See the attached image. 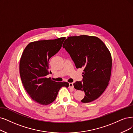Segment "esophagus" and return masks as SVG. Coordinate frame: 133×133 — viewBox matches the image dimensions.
<instances>
[{"instance_id":"1","label":"esophagus","mask_w":133,"mask_h":133,"mask_svg":"<svg viewBox=\"0 0 133 133\" xmlns=\"http://www.w3.org/2000/svg\"><path fill=\"white\" fill-rule=\"evenodd\" d=\"M69 88H71V89H73V84L72 83H69Z\"/></svg>"}]
</instances>
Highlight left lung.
<instances>
[{"label":"left lung","instance_id":"left-lung-1","mask_svg":"<svg viewBox=\"0 0 133 133\" xmlns=\"http://www.w3.org/2000/svg\"><path fill=\"white\" fill-rule=\"evenodd\" d=\"M63 48L70 54L77 68H83V80L76 82V89L85 92L83 103L94 101L106 89L110 79L112 57L109 49L99 38L82 35L69 37Z\"/></svg>","mask_w":133,"mask_h":133}]
</instances>
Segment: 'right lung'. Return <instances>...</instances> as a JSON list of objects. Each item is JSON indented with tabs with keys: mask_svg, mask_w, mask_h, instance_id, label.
<instances>
[{
	"mask_svg": "<svg viewBox=\"0 0 133 133\" xmlns=\"http://www.w3.org/2000/svg\"><path fill=\"white\" fill-rule=\"evenodd\" d=\"M65 39L31 42L22 54L19 73L23 85L32 99L41 105L51 104L61 87L69 86L67 82H57L46 77L51 73L49 71V59L60 50Z\"/></svg>",
	"mask_w": 133,
	"mask_h": 133,
	"instance_id": "right-lung-1",
	"label": "right lung"
}]
</instances>
